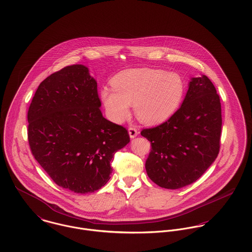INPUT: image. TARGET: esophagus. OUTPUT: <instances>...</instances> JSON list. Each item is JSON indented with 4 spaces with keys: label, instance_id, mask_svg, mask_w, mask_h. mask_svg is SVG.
<instances>
[{
    "label": "esophagus",
    "instance_id": "34e87169",
    "mask_svg": "<svg viewBox=\"0 0 252 252\" xmlns=\"http://www.w3.org/2000/svg\"><path fill=\"white\" fill-rule=\"evenodd\" d=\"M138 134H139V132H138V130L135 127H130L129 128V135H130L131 139L136 138L138 136Z\"/></svg>",
    "mask_w": 252,
    "mask_h": 252
}]
</instances>
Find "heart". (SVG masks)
Listing matches in <instances>:
<instances>
[{"instance_id":"1","label":"heart","mask_w":252,"mask_h":252,"mask_svg":"<svg viewBox=\"0 0 252 252\" xmlns=\"http://www.w3.org/2000/svg\"><path fill=\"white\" fill-rule=\"evenodd\" d=\"M112 87L101 91L108 118L123 122L134 105L137 117L145 124H157L171 117L183 100L185 82L178 72L141 68L117 73Z\"/></svg>"}]
</instances>
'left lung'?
<instances>
[{
  "label": "left lung",
  "instance_id": "obj_1",
  "mask_svg": "<svg viewBox=\"0 0 252 252\" xmlns=\"http://www.w3.org/2000/svg\"><path fill=\"white\" fill-rule=\"evenodd\" d=\"M221 126L215 85L207 75L192 77L180 108L166 122L141 132L151 144L145 162L149 179L167 189L196 181L219 153Z\"/></svg>",
  "mask_w": 252,
  "mask_h": 252
}]
</instances>
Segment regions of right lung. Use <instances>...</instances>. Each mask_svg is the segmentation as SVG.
<instances>
[{"instance_id":"1","label":"right lung","mask_w":252,"mask_h":252,"mask_svg":"<svg viewBox=\"0 0 252 252\" xmlns=\"http://www.w3.org/2000/svg\"><path fill=\"white\" fill-rule=\"evenodd\" d=\"M97 82L72 65L40 82L28 110V141L35 159L60 187L92 193L112 172L115 152L130 142L123 126L100 109Z\"/></svg>"}]
</instances>
